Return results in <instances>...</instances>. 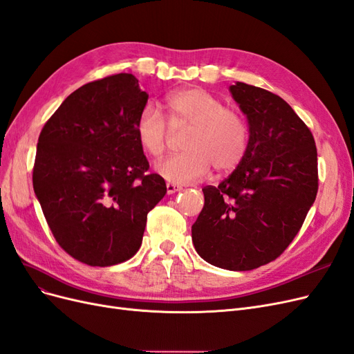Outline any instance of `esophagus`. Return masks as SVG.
I'll list each match as a JSON object with an SVG mask.
<instances>
[{
    "label": "esophagus",
    "mask_w": 354,
    "mask_h": 354,
    "mask_svg": "<svg viewBox=\"0 0 354 354\" xmlns=\"http://www.w3.org/2000/svg\"><path fill=\"white\" fill-rule=\"evenodd\" d=\"M183 187L178 185H173V183H167V193L168 194H174L177 192H180Z\"/></svg>",
    "instance_id": "esophagus-1"
}]
</instances>
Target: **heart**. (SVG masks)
I'll return each instance as SVG.
<instances>
[{"instance_id":"b5f03b06","label":"heart","mask_w":354,"mask_h":354,"mask_svg":"<svg viewBox=\"0 0 354 354\" xmlns=\"http://www.w3.org/2000/svg\"><path fill=\"white\" fill-rule=\"evenodd\" d=\"M167 118L152 104L142 106L135 131L140 148L152 158H161L173 130L189 133L183 142L186 151L156 165V171L173 185H190L209 174L230 173L245 160L250 131L246 118L236 108L202 88H187L165 98Z\"/></svg>"}]
</instances>
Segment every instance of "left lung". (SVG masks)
<instances>
[{
  "label": "left lung",
  "instance_id": "left-lung-1",
  "mask_svg": "<svg viewBox=\"0 0 354 354\" xmlns=\"http://www.w3.org/2000/svg\"><path fill=\"white\" fill-rule=\"evenodd\" d=\"M230 92L248 117V153L216 187L202 189L192 240L208 263L250 271L299 233L318 193V153L309 127L278 95L241 82Z\"/></svg>",
  "mask_w": 354,
  "mask_h": 354
}]
</instances>
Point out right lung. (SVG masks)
I'll return each instance as SVG.
<instances>
[{"label":"right lung","mask_w":354,"mask_h":354,"mask_svg":"<svg viewBox=\"0 0 354 354\" xmlns=\"http://www.w3.org/2000/svg\"><path fill=\"white\" fill-rule=\"evenodd\" d=\"M148 98L130 73L106 76L68 95L41 131L35 194L57 243L79 262L135 256L148 212L167 193L135 131Z\"/></svg>","instance_id":"right-lung-1"}]
</instances>
